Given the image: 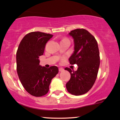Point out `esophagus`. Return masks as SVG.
Wrapping results in <instances>:
<instances>
[{
    "label": "esophagus",
    "instance_id": "34e87169",
    "mask_svg": "<svg viewBox=\"0 0 120 120\" xmlns=\"http://www.w3.org/2000/svg\"><path fill=\"white\" fill-rule=\"evenodd\" d=\"M59 71H64V69L62 68H60L59 69Z\"/></svg>",
    "mask_w": 120,
    "mask_h": 120
}]
</instances>
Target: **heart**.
I'll list each match as a JSON object with an SVG mask.
<instances>
[{
  "mask_svg": "<svg viewBox=\"0 0 120 120\" xmlns=\"http://www.w3.org/2000/svg\"><path fill=\"white\" fill-rule=\"evenodd\" d=\"M67 39V38H65V39Z\"/></svg>",
  "mask_w": 120,
  "mask_h": 120,
  "instance_id": "1",
  "label": "heart"
}]
</instances>
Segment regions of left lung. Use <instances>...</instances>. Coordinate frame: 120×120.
Listing matches in <instances>:
<instances>
[{"mask_svg":"<svg viewBox=\"0 0 120 120\" xmlns=\"http://www.w3.org/2000/svg\"><path fill=\"white\" fill-rule=\"evenodd\" d=\"M69 34L74 43V52L69 61L71 65H77L78 69L74 71L65 68L71 75L66 87L71 94L81 95L87 93L95 82L100 65L99 51L95 37L86 29H77Z\"/></svg>","mask_w":120,"mask_h":120,"instance_id":"1","label":"left lung"}]
</instances>
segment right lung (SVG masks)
Returning <instances> with one entry per match:
<instances>
[{
	"mask_svg": "<svg viewBox=\"0 0 120 120\" xmlns=\"http://www.w3.org/2000/svg\"><path fill=\"white\" fill-rule=\"evenodd\" d=\"M53 35L40 31L27 34L21 41L17 53V72L21 83L31 95L40 97L49 91L52 79L58 73L56 66L49 68L39 65L47 42Z\"/></svg>",
	"mask_w": 120,
	"mask_h": 120,
	"instance_id": "1",
	"label": "right lung"
}]
</instances>
